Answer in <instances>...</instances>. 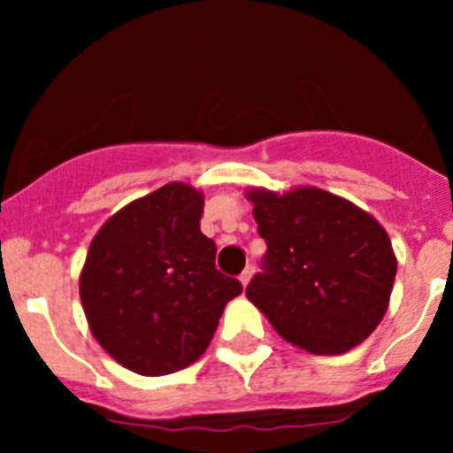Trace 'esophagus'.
<instances>
[{"label": "esophagus", "mask_w": 453, "mask_h": 453, "mask_svg": "<svg viewBox=\"0 0 453 453\" xmlns=\"http://www.w3.org/2000/svg\"><path fill=\"white\" fill-rule=\"evenodd\" d=\"M252 273H254V267H252V265H248V267H245L243 272H241V276H239L241 285L248 287V282H250V278H252Z\"/></svg>", "instance_id": "34e87169"}]
</instances>
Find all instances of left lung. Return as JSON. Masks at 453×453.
<instances>
[{"instance_id": "obj_1", "label": "left lung", "mask_w": 453, "mask_h": 453, "mask_svg": "<svg viewBox=\"0 0 453 453\" xmlns=\"http://www.w3.org/2000/svg\"><path fill=\"white\" fill-rule=\"evenodd\" d=\"M263 272L245 289L276 333L315 355L355 349L390 303L396 256L381 223L313 186L285 195L252 188Z\"/></svg>"}]
</instances>
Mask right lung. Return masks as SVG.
<instances>
[{"mask_svg":"<svg viewBox=\"0 0 453 453\" xmlns=\"http://www.w3.org/2000/svg\"><path fill=\"white\" fill-rule=\"evenodd\" d=\"M203 195L171 181L118 210L94 236L81 272L91 335L120 366L159 377L197 362L219 318L243 291L214 265L201 234Z\"/></svg>","mask_w":453,"mask_h":453,"instance_id":"1","label":"right lung"}]
</instances>
